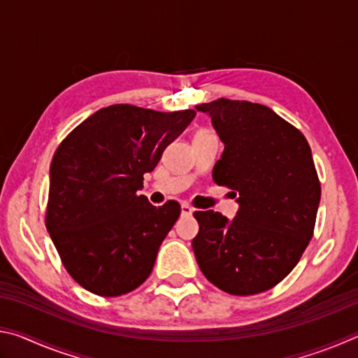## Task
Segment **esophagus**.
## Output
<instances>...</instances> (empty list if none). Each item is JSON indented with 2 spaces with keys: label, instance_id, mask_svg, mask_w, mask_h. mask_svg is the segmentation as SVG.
Wrapping results in <instances>:
<instances>
[{
  "label": "esophagus",
  "instance_id": "esophagus-1",
  "mask_svg": "<svg viewBox=\"0 0 358 358\" xmlns=\"http://www.w3.org/2000/svg\"><path fill=\"white\" fill-rule=\"evenodd\" d=\"M192 211H194V208L191 207L189 203H181V215H183V216H191Z\"/></svg>",
  "mask_w": 358,
  "mask_h": 358
}]
</instances>
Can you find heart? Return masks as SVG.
<instances>
[{"instance_id":"obj_1","label":"heart","mask_w":358,"mask_h":358,"mask_svg":"<svg viewBox=\"0 0 358 358\" xmlns=\"http://www.w3.org/2000/svg\"><path fill=\"white\" fill-rule=\"evenodd\" d=\"M199 132H207V131H199Z\"/></svg>"}]
</instances>
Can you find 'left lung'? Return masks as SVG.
I'll list each match as a JSON object with an SVG mask.
<instances>
[{
  "label": "left lung",
  "mask_w": 358,
  "mask_h": 358,
  "mask_svg": "<svg viewBox=\"0 0 358 358\" xmlns=\"http://www.w3.org/2000/svg\"><path fill=\"white\" fill-rule=\"evenodd\" d=\"M224 142L216 185L238 196L237 216L194 211L192 250L205 278L232 295L265 292L281 282L313 238L320 181L301 132L270 107L221 98L196 106Z\"/></svg>",
  "instance_id": "obj_1"
}]
</instances>
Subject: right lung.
Returning a JSON list of instances; mask_svg holds the SVG:
<instances>
[{"mask_svg": "<svg viewBox=\"0 0 358 358\" xmlns=\"http://www.w3.org/2000/svg\"><path fill=\"white\" fill-rule=\"evenodd\" d=\"M196 110L156 112L131 104L101 108L58 145L50 164L45 227L83 289L118 296L153 270L180 203L153 207L137 191L143 173L183 132Z\"/></svg>", "mask_w": 358, "mask_h": 358, "instance_id": "1", "label": "right lung"}]
</instances>
